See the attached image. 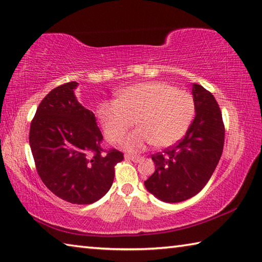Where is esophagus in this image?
Here are the masks:
<instances>
[{"instance_id":"obj_1","label":"esophagus","mask_w":262,"mask_h":262,"mask_svg":"<svg viewBox=\"0 0 262 262\" xmlns=\"http://www.w3.org/2000/svg\"><path fill=\"white\" fill-rule=\"evenodd\" d=\"M125 158H126V159H128V160H132V161H134V163H139L140 160L143 159V157H141V156H132V155H126V156H125Z\"/></svg>"}]
</instances>
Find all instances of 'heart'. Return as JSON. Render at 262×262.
<instances>
[{"label":"heart","mask_w":262,"mask_h":262,"mask_svg":"<svg viewBox=\"0 0 262 262\" xmlns=\"http://www.w3.org/2000/svg\"><path fill=\"white\" fill-rule=\"evenodd\" d=\"M194 116L191 94L165 82L130 85L117 101L103 102L97 117L106 139L118 142L135 123L139 128L122 140L127 151H140L151 143L167 147L184 136Z\"/></svg>","instance_id":"b5f03b06"}]
</instances>
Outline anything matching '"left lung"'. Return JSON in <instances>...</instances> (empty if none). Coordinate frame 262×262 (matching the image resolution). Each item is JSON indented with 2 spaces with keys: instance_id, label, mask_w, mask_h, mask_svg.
<instances>
[{
  "instance_id": "8db88e82",
  "label": "left lung",
  "mask_w": 262,
  "mask_h": 262,
  "mask_svg": "<svg viewBox=\"0 0 262 262\" xmlns=\"http://www.w3.org/2000/svg\"><path fill=\"white\" fill-rule=\"evenodd\" d=\"M194 118L177 145L152 156L155 172L144 185L165 203H180L205 187L221 158L225 142L222 115L213 95L192 84Z\"/></svg>"
}]
</instances>
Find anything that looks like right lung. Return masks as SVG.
Returning <instances> with one entry per match:
<instances>
[{
  "instance_id": "add662e5",
  "label": "right lung",
  "mask_w": 262,
  "mask_h": 262,
  "mask_svg": "<svg viewBox=\"0 0 262 262\" xmlns=\"http://www.w3.org/2000/svg\"><path fill=\"white\" fill-rule=\"evenodd\" d=\"M78 85L61 84L42 99L31 123L30 146L46 187L66 202L83 205L106 194L123 155L102 147L95 115L74 94Z\"/></svg>"
}]
</instances>
